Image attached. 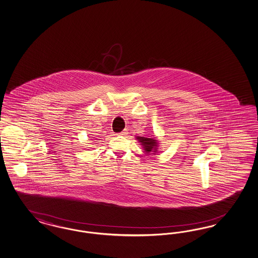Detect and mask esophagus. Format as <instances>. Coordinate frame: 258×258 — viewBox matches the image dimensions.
Segmentation results:
<instances>
[{"instance_id": "esophagus-1", "label": "esophagus", "mask_w": 258, "mask_h": 258, "mask_svg": "<svg viewBox=\"0 0 258 258\" xmlns=\"http://www.w3.org/2000/svg\"><path fill=\"white\" fill-rule=\"evenodd\" d=\"M127 133H127V130H124L122 133H120V135H121V136H125Z\"/></svg>"}]
</instances>
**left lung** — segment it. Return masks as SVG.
Returning a JSON list of instances; mask_svg holds the SVG:
<instances>
[{
  "instance_id": "1",
  "label": "left lung",
  "mask_w": 258,
  "mask_h": 258,
  "mask_svg": "<svg viewBox=\"0 0 258 258\" xmlns=\"http://www.w3.org/2000/svg\"><path fill=\"white\" fill-rule=\"evenodd\" d=\"M136 140L140 143L143 147L144 150L149 154H155L158 152V148H159V142L157 140L156 137H141L138 136L136 137Z\"/></svg>"
}]
</instances>
